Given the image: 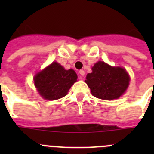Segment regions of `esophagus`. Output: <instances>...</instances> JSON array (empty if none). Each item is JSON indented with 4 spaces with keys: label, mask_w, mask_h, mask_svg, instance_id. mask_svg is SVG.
Instances as JSON below:
<instances>
[{
    "label": "esophagus",
    "mask_w": 154,
    "mask_h": 154,
    "mask_svg": "<svg viewBox=\"0 0 154 154\" xmlns=\"http://www.w3.org/2000/svg\"><path fill=\"white\" fill-rule=\"evenodd\" d=\"M79 73H80V75H81V79H83V77H84V76H85V71H84V70H83V69L80 70Z\"/></svg>",
    "instance_id": "1"
}]
</instances>
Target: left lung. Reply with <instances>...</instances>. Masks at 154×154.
<instances>
[{"mask_svg": "<svg viewBox=\"0 0 154 154\" xmlns=\"http://www.w3.org/2000/svg\"><path fill=\"white\" fill-rule=\"evenodd\" d=\"M129 76L122 67H112L104 61H98L92 68L85 81L93 96L111 101L119 98L129 85Z\"/></svg>", "mask_w": 154, "mask_h": 154, "instance_id": "1", "label": "left lung"}]
</instances>
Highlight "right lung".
Segmentation results:
<instances>
[{
  "instance_id": "add662e5",
  "label": "right lung",
  "mask_w": 154,
  "mask_h": 154,
  "mask_svg": "<svg viewBox=\"0 0 154 154\" xmlns=\"http://www.w3.org/2000/svg\"><path fill=\"white\" fill-rule=\"evenodd\" d=\"M77 79L74 70H66L59 63L53 62L37 72L33 81L40 95L45 100L53 101L65 97Z\"/></svg>"
}]
</instances>
